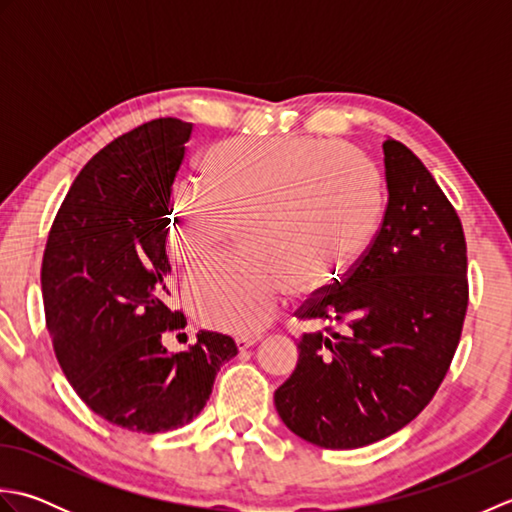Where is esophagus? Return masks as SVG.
I'll return each instance as SVG.
<instances>
[{
    "label": "esophagus",
    "mask_w": 512,
    "mask_h": 512,
    "mask_svg": "<svg viewBox=\"0 0 512 512\" xmlns=\"http://www.w3.org/2000/svg\"><path fill=\"white\" fill-rule=\"evenodd\" d=\"M259 341H262V334H242L235 339L239 350H248V347H253Z\"/></svg>",
    "instance_id": "esophagus-1"
}]
</instances>
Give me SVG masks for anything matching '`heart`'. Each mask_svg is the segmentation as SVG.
<instances>
[{
    "label": "heart",
    "mask_w": 512,
    "mask_h": 512,
    "mask_svg": "<svg viewBox=\"0 0 512 512\" xmlns=\"http://www.w3.org/2000/svg\"><path fill=\"white\" fill-rule=\"evenodd\" d=\"M202 176L173 195L167 244L193 266L237 224L242 253L195 270L184 290L195 317L226 332L262 330L292 288L328 284L363 253L383 213L372 162L332 140L220 143L204 154Z\"/></svg>",
    "instance_id": "1"
}]
</instances>
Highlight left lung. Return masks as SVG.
<instances>
[{"label": "left lung", "instance_id": "8db88e82", "mask_svg": "<svg viewBox=\"0 0 512 512\" xmlns=\"http://www.w3.org/2000/svg\"><path fill=\"white\" fill-rule=\"evenodd\" d=\"M387 206L372 244L295 312L321 323L275 391L286 427L323 449H358L405 427L436 396L469 306L453 204L409 147L387 138Z\"/></svg>", "mask_w": 512, "mask_h": 512}]
</instances>
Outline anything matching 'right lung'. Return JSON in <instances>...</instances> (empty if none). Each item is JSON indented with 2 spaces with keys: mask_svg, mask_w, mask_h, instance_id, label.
Here are the masks:
<instances>
[{
  "mask_svg": "<svg viewBox=\"0 0 512 512\" xmlns=\"http://www.w3.org/2000/svg\"><path fill=\"white\" fill-rule=\"evenodd\" d=\"M191 132L156 118L103 147L72 182L43 250V310L63 374L94 413L136 433L191 422L237 354L231 336L204 330L187 352L162 347L187 325L169 303L165 239Z\"/></svg>",
  "mask_w": 512,
  "mask_h": 512,
  "instance_id": "right-lung-1",
  "label": "right lung"
}]
</instances>
